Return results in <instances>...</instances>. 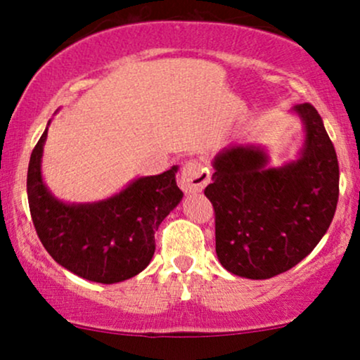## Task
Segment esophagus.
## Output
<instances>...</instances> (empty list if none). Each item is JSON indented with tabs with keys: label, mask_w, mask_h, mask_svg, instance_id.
Instances as JSON below:
<instances>
[{
	"label": "esophagus",
	"mask_w": 360,
	"mask_h": 360,
	"mask_svg": "<svg viewBox=\"0 0 360 360\" xmlns=\"http://www.w3.org/2000/svg\"><path fill=\"white\" fill-rule=\"evenodd\" d=\"M210 177H212V174H210L208 169L201 166L198 160H188L183 166V171H181L179 183L184 193L196 194L203 191L205 186L210 183Z\"/></svg>",
	"instance_id": "obj_1"
}]
</instances>
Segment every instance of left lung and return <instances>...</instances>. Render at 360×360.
Segmentation results:
<instances>
[{
	"label": "left lung",
	"instance_id": "1",
	"mask_svg": "<svg viewBox=\"0 0 360 360\" xmlns=\"http://www.w3.org/2000/svg\"><path fill=\"white\" fill-rule=\"evenodd\" d=\"M304 125L300 157L267 167L259 146L214 157L205 194L214 210L218 260L247 279H269L301 262L328 230L338 201V160L315 106L296 105Z\"/></svg>",
	"mask_w": 360,
	"mask_h": 360
}]
</instances>
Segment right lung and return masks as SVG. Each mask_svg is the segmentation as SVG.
<instances>
[{"label":"right lung","instance_id":"1","mask_svg":"<svg viewBox=\"0 0 360 360\" xmlns=\"http://www.w3.org/2000/svg\"><path fill=\"white\" fill-rule=\"evenodd\" d=\"M47 130L32 152L27 174L32 221L45 250L72 274L94 283L113 284L137 276L154 255L155 230L183 200L177 166L139 177L96 203H64L49 191L40 171Z\"/></svg>","mask_w":360,"mask_h":360}]
</instances>
